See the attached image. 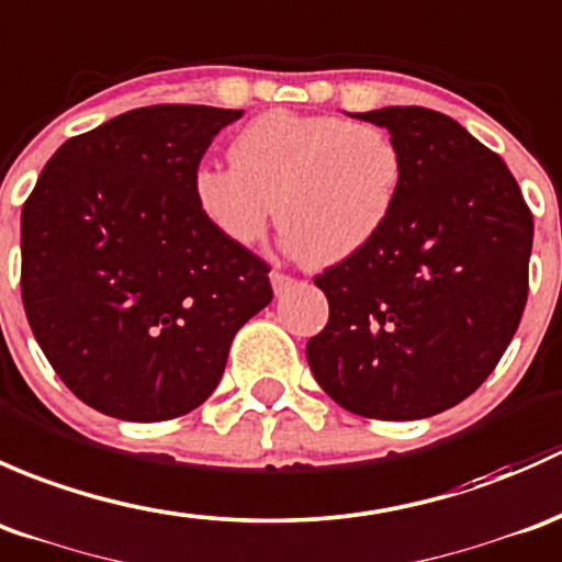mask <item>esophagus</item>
<instances>
[{"label":"esophagus","instance_id":"obj_1","mask_svg":"<svg viewBox=\"0 0 562 562\" xmlns=\"http://www.w3.org/2000/svg\"><path fill=\"white\" fill-rule=\"evenodd\" d=\"M270 283H273V289H276V294H281V292H286L289 286H294V281L292 276H286V273H281V270H273V273H270Z\"/></svg>","mask_w":562,"mask_h":562}]
</instances>
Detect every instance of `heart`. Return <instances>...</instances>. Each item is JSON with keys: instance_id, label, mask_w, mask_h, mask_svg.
I'll return each mask as SVG.
<instances>
[{"instance_id": "obj_1", "label": "heart", "mask_w": 562, "mask_h": 562, "mask_svg": "<svg viewBox=\"0 0 562 562\" xmlns=\"http://www.w3.org/2000/svg\"><path fill=\"white\" fill-rule=\"evenodd\" d=\"M229 159L194 167L202 218L224 240L254 246L279 213L283 251L322 268L346 262L384 233L406 178V156L384 126L292 110L248 121Z\"/></svg>"}]
</instances>
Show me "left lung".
<instances>
[{"instance_id": "8db88e82", "label": "left lung", "mask_w": 562, "mask_h": 562, "mask_svg": "<svg viewBox=\"0 0 562 562\" xmlns=\"http://www.w3.org/2000/svg\"><path fill=\"white\" fill-rule=\"evenodd\" d=\"M406 156L395 216L314 283L327 327L305 346L316 381L368 419H425L465 401L512 344L528 300L533 216L506 161L416 105L355 113Z\"/></svg>"}]
</instances>
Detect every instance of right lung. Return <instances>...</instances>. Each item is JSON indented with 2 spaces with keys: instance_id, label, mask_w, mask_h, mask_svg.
Wrapping results in <instances>:
<instances>
[{
  "instance_id": "right-lung-1",
  "label": "right lung",
  "mask_w": 562,
  "mask_h": 562,
  "mask_svg": "<svg viewBox=\"0 0 562 562\" xmlns=\"http://www.w3.org/2000/svg\"><path fill=\"white\" fill-rule=\"evenodd\" d=\"M243 110L151 105L69 137L21 211V297L59 379L126 422L189 414L273 300L268 262L196 211L192 172Z\"/></svg>"
}]
</instances>
